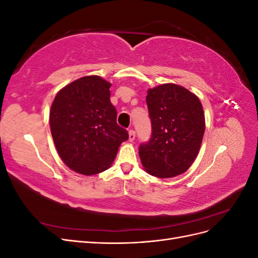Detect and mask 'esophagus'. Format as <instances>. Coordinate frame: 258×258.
I'll return each mask as SVG.
<instances>
[{
    "mask_svg": "<svg viewBox=\"0 0 258 258\" xmlns=\"http://www.w3.org/2000/svg\"><path fill=\"white\" fill-rule=\"evenodd\" d=\"M135 139H136V131L131 129V130H129V141L130 142L135 141Z\"/></svg>",
    "mask_w": 258,
    "mask_h": 258,
    "instance_id": "34e87169",
    "label": "esophagus"
}]
</instances>
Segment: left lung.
Returning a JSON list of instances; mask_svg holds the SVG:
<instances>
[{"mask_svg":"<svg viewBox=\"0 0 258 258\" xmlns=\"http://www.w3.org/2000/svg\"><path fill=\"white\" fill-rule=\"evenodd\" d=\"M152 136L139 146L146 172L167 178L184 173L196 159L206 122L199 99L181 86L163 84L147 90Z\"/></svg>","mask_w":258,"mask_h":258,"instance_id":"1","label":"left lung"}]
</instances>
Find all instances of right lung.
Returning a JSON list of instances; mask_svg holds the SVG:
<instances>
[{
	"mask_svg": "<svg viewBox=\"0 0 258 258\" xmlns=\"http://www.w3.org/2000/svg\"><path fill=\"white\" fill-rule=\"evenodd\" d=\"M111 84L85 76L61 89L51 104L49 123L58 154L75 172L92 175L111 166L129 135L116 121Z\"/></svg>",
	"mask_w": 258,
	"mask_h": 258,
	"instance_id": "add662e5",
	"label": "right lung"
}]
</instances>
